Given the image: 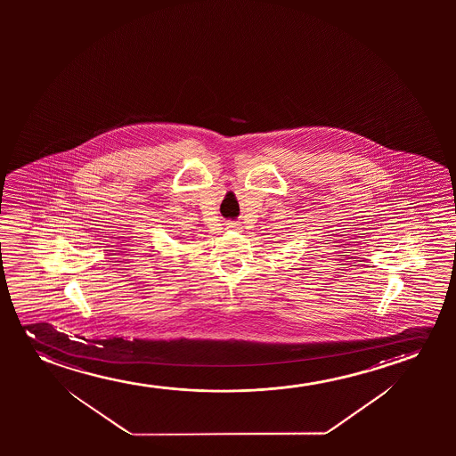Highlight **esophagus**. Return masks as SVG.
Instances as JSON below:
<instances>
[{"label":"esophagus","mask_w":456,"mask_h":456,"mask_svg":"<svg viewBox=\"0 0 456 456\" xmlns=\"http://www.w3.org/2000/svg\"><path fill=\"white\" fill-rule=\"evenodd\" d=\"M227 227H229V229H237V225L233 224V223H231Z\"/></svg>","instance_id":"obj_1"}]
</instances>
